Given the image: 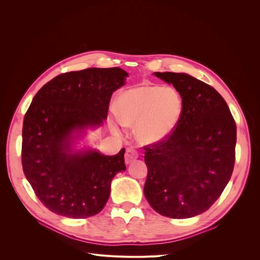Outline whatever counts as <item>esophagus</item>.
Listing matches in <instances>:
<instances>
[{
  "mask_svg": "<svg viewBox=\"0 0 260 260\" xmlns=\"http://www.w3.org/2000/svg\"><path fill=\"white\" fill-rule=\"evenodd\" d=\"M138 156H139L138 151L136 148L133 147L127 148V151H125V154H124L125 164H131L132 161H135L138 158Z\"/></svg>",
  "mask_w": 260,
  "mask_h": 260,
  "instance_id": "1",
  "label": "esophagus"
}]
</instances>
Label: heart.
Instances as JSON below:
<instances>
[{"mask_svg":"<svg viewBox=\"0 0 260 260\" xmlns=\"http://www.w3.org/2000/svg\"><path fill=\"white\" fill-rule=\"evenodd\" d=\"M117 106V122L137 125L140 141L156 143L167 138L176 127L182 112V99L172 86L141 85L123 92ZM113 129L117 130V123Z\"/></svg>","mask_w":260,"mask_h":260,"instance_id":"obj_1","label":"heart"}]
</instances>
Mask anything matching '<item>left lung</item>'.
<instances>
[{
  "label": "left lung",
  "instance_id": "1",
  "mask_svg": "<svg viewBox=\"0 0 260 260\" xmlns=\"http://www.w3.org/2000/svg\"><path fill=\"white\" fill-rule=\"evenodd\" d=\"M182 99L176 127L144 146V195L158 214L191 218L210 208L233 172L237 124L225 101L209 84L186 74L155 73Z\"/></svg>",
  "mask_w": 260,
  "mask_h": 260
}]
</instances>
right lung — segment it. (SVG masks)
<instances>
[{
    "instance_id": "obj_1",
    "label": "right lung",
    "mask_w": 260,
    "mask_h": 260,
    "mask_svg": "<svg viewBox=\"0 0 260 260\" xmlns=\"http://www.w3.org/2000/svg\"><path fill=\"white\" fill-rule=\"evenodd\" d=\"M127 76L118 67L65 73L31 102L22 125V170L37 198L55 214L76 219L99 214L113 178L125 170L124 148L114 156L73 154L72 135L106 119L112 94Z\"/></svg>"
}]
</instances>
